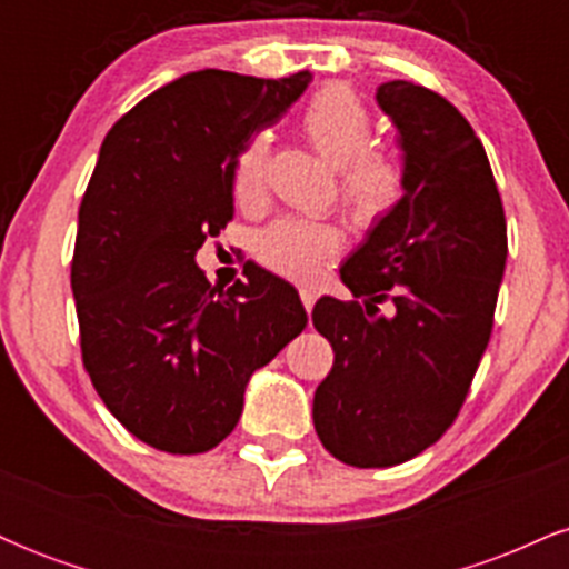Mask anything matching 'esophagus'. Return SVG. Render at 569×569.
I'll return each mask as SVG.
<instances>
[{"label": "esophagus", "instance_id": "1", "mask_svg": "<svg viewBox=\"0 0 569 569\" xmlns=\"http://www.w3.org/2000/svg\"><path fill=\"white\" fill-rule=\"evenodd\" d=\"M299 297H302V305H305V310L310 312V310H312V305H316L318 293L312 291V289H302V291H299Z\"/></svg>", "mask_w": 569, "mask_h": 569}]
</instances>
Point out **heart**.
<instances>
[{
	"mask_svg": "<svg viewBox=\"0 0 569 569\" xmlns=\"http://www.w3.org/2000/svg\"><path fill=\"white\" fill-rule=\"evenodd\" d=\"M299 128L316 152L339 168V194L352 224L369 230L396 211L407 192L401 162L369 149L375 143V120L367 103L352 90H318L299 112ZM264 136H253L240 149L232 166V198L243 211H257L267 187ZM342 246V232L331 221L280 219L257 238L253 253L259 264L299 283H310L323 272Z\"/></svg>",
	"mask_w": 569,
	"mask_h": 569,
	"instance_id": "heart-1",
	"label": "heart"
}]
</instances>
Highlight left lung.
I'll return each mask as SVG.
<instances>
[{
	"instance_id": "1",
	"label": "left lung",
	"mask_w": 569,
	"mask_h": 569,
	"mask_svg": "<svg viewBox=\"0 0 569 569\" xmlns=\"http://www.w3.org/2000/svg\"><path fill=\"white\" fill-rule=\"evenodd\" d=\"M377 103L398 128L407 192L321 297L312 326L335 367L312 398L318 439L356 468L407 462L443 436L495 323L508 238L479 136L447 98L393 80Z\"/></svg>"
}]
</instances>
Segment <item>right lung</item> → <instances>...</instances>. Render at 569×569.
Segmentation results:
<instances>
[{"label":"right lung","mask_w":569,"mask_h":569,"mask_svg":"<svg viewBox=\"0 0 569 569\" xmlns=\"http://www.w3.org/2000/svg\"><path fill=\"white\" fill-rule=\"evenodd\" d=\"M280 80L202 69L114 122L82 194L71 291L84 371L136 439L208 452L243 411L246 385L307 326L291 283L253 267L227 291L194 262L232 219V166L302 96Z\"/></svg>","instance_id":"add662e5"}]
</instances>
